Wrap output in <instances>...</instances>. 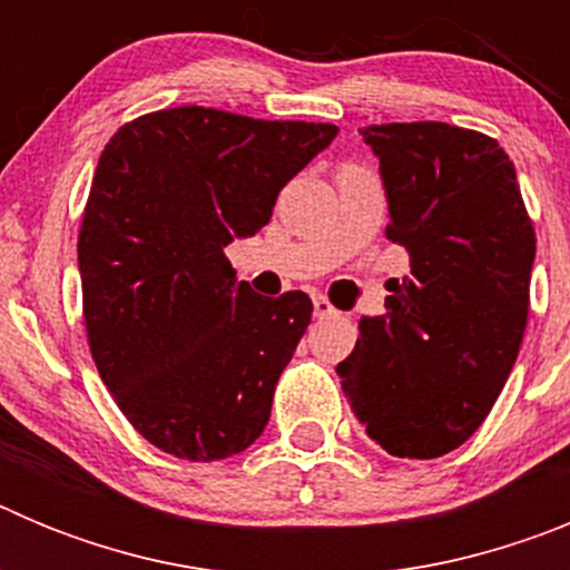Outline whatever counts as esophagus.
<instances>
[{
	"instance_id": "esophagus-1",
	"label": "esophagus",
	"mask_w": 570,
	"mask_h": 570,
	"mask_svg": "<svg viewBox=\"0 0 570 570\" xmlns=\"http://www.w3.org/2000/svg\"><path fill=\"white\" fill-rule=\"evenodd\" d=\"M336 314V308L334 305H331V299H325V296L322 294H316L314 296V316H334Z\"/></svg>"
}]
</instances>
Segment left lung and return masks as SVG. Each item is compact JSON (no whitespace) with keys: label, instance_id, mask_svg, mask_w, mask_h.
Instances as JSON below:
<instances>
[{"label":"left lung","instance_id":"left-lung-1","mask_svg":"<svg viewBox=\"0 0 570 570\" xmlns=\"http://www.w3.org/2000/svg\"><path fill=\"white\" fill-rule=\"evenodd\" d=\"M380 156L385 236L411 276L385 285V314L360 322L336 365L367 436L387 454L460 448L505 387L531 305L537 234L497 139L448 122L362 128Z\"/></svg>","mask_w":570,"mask_h":570}]
</instances>
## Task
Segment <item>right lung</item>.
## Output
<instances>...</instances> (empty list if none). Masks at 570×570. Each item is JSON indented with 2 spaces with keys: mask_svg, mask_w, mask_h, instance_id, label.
Masks as SVG:
<instances>
[{
  "mask_svg": "<svg viewBox=\"0 0 570 570\" xmlns=\"http://www.w3.org/2000/svg\"><path fill=\"white\" fill-rule=\"evenodd\" d=\"M336 134L183 105L105 145L77 245L85 331L125 420L165 454L225 460L268 425L314 305L302 291L254 294L225 245L268 225Z\"/></svg>",
  "mask_w": 570,
  "mask_h": 570,
  "instance_id": "obj_1",
  "label": "right lung"
}]
</instances>
